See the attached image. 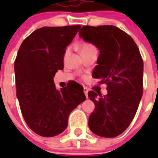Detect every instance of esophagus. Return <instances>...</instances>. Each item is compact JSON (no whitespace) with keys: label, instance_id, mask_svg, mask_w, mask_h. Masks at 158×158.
Listing matches in <instances>:
<instances>
[{"label":"esophagus","instance_id":"obj_1","mask_svg":"<svg viewBox=\"0 0 158 158\" xmlns=\"http://www.w3.org/2000/svg\"><path fill=\"white\" fill-rule=\"evenodd\" d=\"M88 92H89V89H88V88L84 87V93H85V94L86 98H88Z\"/></svg>","mask_w":158,"mask_h":158}]
</instances>
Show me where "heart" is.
Here are the masks:
<instances>
[{
	"label": "heart",
	"instance_id": "heart-1",
	"mask_svg": "<svg viewBox=\"0 0 158 158\" xmlns=\"http://www.w3.org/2000/svg\"><path fill=\"white\" fill-rule=\"evenodd\" d=\"M80 51L81 53H85V52H89V51H93V50H96V48L95 47V46L93 44L90 43H88V42H84L82 43L80 45ZM69 52V48H67L66 51H65V55L66 56L68 53Z\"/></svg>",
	"mask_w": 158,
	"mask_h": 158
}]
</instances>
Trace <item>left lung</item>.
<instances>
[{"label":"left lung","instance_id":"left-lung-1","mask_svg":"<svg viewBox=\"0 0 158 158\" xmlns=\"http://www.w3.org/2000/svg\"><path fill=\"white\" fill-rule=\"evenodd\" d=\"M79 36L100 50L93 77L99 79V84H106L107 90L104 96L93 91L88 93L95 104L89 127L96 135L114 138L129 127L142 96L140 51L129 35L112 25L84 26Z\"/></svg>","mask_w":158,"mask_h":158}]
</instances>
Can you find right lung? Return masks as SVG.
Segmentation results:
<instances>
[{
	"mask_svg": "<svg viewBox=\"0 0 158 158\" xmlns=\"http://www.w3.org/2000/svg\"><path fill=\"white\" fill-rule=\"evenodd\" d=\"M80 28L41 27L27 36L18 51L14 64L16 96L25 122L40 136L63 132L71 111L86 99L80 85L58 91L53 80L63 69L65 48Z\"/></svg>",
	"mask_w": 158,
	"mask_h": 158,
	"instance_id": "obj_1",
	"label": "right lung"
}]
</instances>
